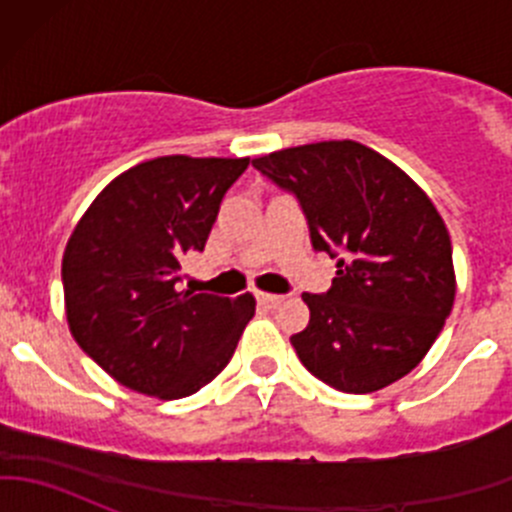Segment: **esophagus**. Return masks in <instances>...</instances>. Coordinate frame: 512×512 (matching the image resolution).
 Wrapping results in <instances>:
<instances>
[{
    "label": "esophagus",
    "mask_w": 512,
    "mask_h": 512,
    "mask_svg": "<svg viewBox=\"0 0 512 512\" xmlns=\"http://www.w3.org/2000/svg\"><path fill=\"white\" fill-rule=\"evenodd\" d=\"M282 294H270V292H260L257 294V302H262V304H267V307H277V304L282 302Z\"/></svg>",
    "instance_id": "esophagus-1"
}]
</instances>
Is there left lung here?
<instances>
[{
  "mask_svg": "<svg viewBox=\"0 0 512 512\" xmlns=\"http://www.w3.org/2000/svg\"><path fill=\"white\" fill-rule=\"evenodd\" d=\"M252 165L297 198L312 247L337 260L327 292L302 294L309 324L289 339L309 374L371 394L416 369L456 297L451 237L426 193L354 141L285 148Z\"/></svg>",
  "mask_w": 512,
  "mask_h": 512,
  "instance_id": "obj_1",
  "label": "left lung"
}]
</instances>
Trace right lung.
Wrapping results in <instances>:
<instances>
[{
  "label": "right lung",
  "instance_id": "right-lung-1",
  "mask_svg": "<svg viewBox=\"0 0 512 512\" xmlns=\"http://www.w3.org/2000/svg\"><path fill=\"white\" fill-rule=\"evenodd\" d=\"M250 158L163 156L101 190L66 242V319L76 344L118 384L183 399L232 359L255 297L180 289L230 185Z\"/></svg>",
  "mask_w": 512,
  "mask_h": 512
}]
</instances>
